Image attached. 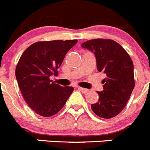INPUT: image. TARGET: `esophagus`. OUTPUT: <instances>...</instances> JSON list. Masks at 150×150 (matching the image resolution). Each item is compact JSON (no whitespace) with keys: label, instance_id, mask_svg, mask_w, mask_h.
<instances>
[{"label":"esophagus","instance_id":"esophagus-1","mask_svg":"<svg viewBox=\"0 0 150 150\" xmlns=\"http://www.w3.org/2000/svg\"><path fill=\"white\" fill-rule=\"evenodd\" d=\"M78 89H79L80 91H81V92H83V93L86 94L87 93V92H89V89H85V88H83V87H81V86H78Z\"/></svg>","mask_w":150,"mask_h":150}]
</instances>
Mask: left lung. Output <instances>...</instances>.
I'll return each mask as SVG.
<instances>
[{
  "mask_svg": "<svg viewBox=\"0 0 150 150\" xmlns=\"http://www.w3.org/2000/svg\"><path fill=\"white\" fill-rule=\"evenodd\" d=\"M81 47L94 52L98 71L106 76L103 80V91L98 92V102L91 105V108L99 117L113 118L126 105L135 86L132 58L112 40H91Z\"/></svg>",
  "mask_w": 150,
  "mask_h": 150,
  "instance_id": "left-lung-1",
  "label": "left lung"
}]
</instances>
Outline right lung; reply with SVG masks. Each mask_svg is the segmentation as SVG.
<instances>
[{
    "label": "right lung",
    "instance_id": "1",
    "mask_svg": "<svg viewBox=\"0 0 150 150\" xmlns=\"http://www.w3.org/2000/svg\"><path fill=\"white\" fill-rule=\"evenodd\" d=\"M77 43L72 40L37 42L27 47L16 68V78L22 96L37 114L50 117L59 112L74 91L50 79L57 76L66 54Z\"/></svg>",
    "mask_w": 150,
    "mask_h": 150
}]
</instances>
